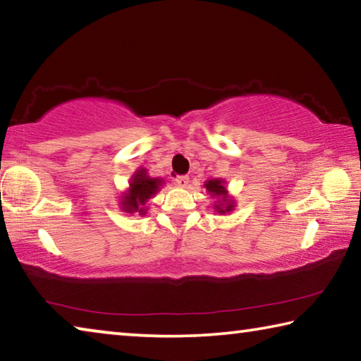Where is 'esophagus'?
<instances>
[{
  "instance_id": "obj_1",
  "label": "esophagus",
  "mask_w": 361,
  "mask_h": 361,
  "mask_svg": "<svg viewBox=\"0 0 361 361\" xmlns=\"http://www.w3.org/2000/svg\"><path fill=\"white\" fill-rule=\"evenodd\" d=\"M175 183L178 186H181V188H186L188 185H189V176H186V175H178L175 178Z\"/></svg>"
}]
</instances>
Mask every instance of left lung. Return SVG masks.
I'll return each mask as SVG.
<instances>
[{"mask_svg":"<svg viewBox=\"0 0 361 361\" xmlns=\"http://www.w3.org/2000/svg\"><path fill=\"white\" fill-rule=\"evenodd\" d=\"M204 188H207V191H209L212 197L218 199L215 202V210L218 213L224 215V213H229L234 210V200H232L228 195V191H226L223 180H219V178L209 180L204 185Z\"/></svg>","mask_w":361,"mask_h":361,"instance_id":"left-lung-1","label":"left lung"}]
</instances>
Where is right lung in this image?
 <instances>
[{"label":"right lung","instance_id":"add662e5","mask_svg":"<svg viewBox=\"0 0 361 361\" xmlns=\"http://www.w3.org/2000/svg\"><path fill=\"white\" fill-rule=\"evenodd\" d=\"M162 183L164 180L151 178V176H148V173H146V169L140 167L137 172L132 175L130 186L121 199L122 212L145 215L146 202H148V199H151L152 195L159 191V188L162 186Z\"/></svg>","mask_w":361,"mask_h":361}]
</instances>
